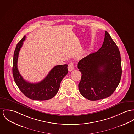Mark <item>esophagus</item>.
<instances>
[{"instance_id": "esophagus-1", "label": "esophagus", "mask_w": 134, "mask_h": 134, "mask_svg": "<svg viewBox=\"0 0 134 134\" xmlns=\"http://www.w3.org/2000/svg\"><path fill=\"white\" fill-rule=\"evenodd\" d=\"M68 69L69 71H72V70L74 69L73 67V65L72 63H70L68 66Z\"/></svg>"}]
</instances>
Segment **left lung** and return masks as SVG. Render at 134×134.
<instances>
[{
  "label": "left lung",
  "instance_id": "obj_1",
  "mask_svg": "<svg viewBox=\"0 0 134 134\" xmlns=\"http://www.w3.org/2000/svg\"><path fill=\"white\" fill-rule=\"evenodd\" d=\"M77 67L82 73L79 89L85 98L95 101L113 93L121 80V61L119 50L107 31L102 47L80 60Z\"/></svg>",
  "mask_w": 134,
  "mask_h": 134
}]
</instances>
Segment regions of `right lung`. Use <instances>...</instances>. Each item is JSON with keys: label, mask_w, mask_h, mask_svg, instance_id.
I'll list each match as a JSON object with an SVG mask.
<instances>
[{"label": "right lung", "mask_w": 134, "mask_h": 134, "mask_svg": "<svg viewBox=\"0 0 134 134\" xmlns=\"http://www.w3.org/2000/svg\"><path fill=\"white\" fill-rule=\"evenodd\" d=\"M25 39V36L17 44L13 62V75L17 86L26 97L35 100H46L53 97L58 92L63 79L68 73L67 64L54 66L46 77L37 83L24 80L17 68L19 52Z\"/></svg>", "instance_id": "add662e5"}]
</instances>
